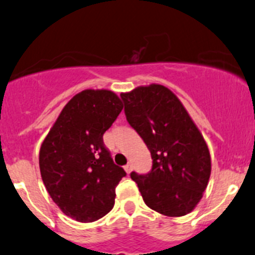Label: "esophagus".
I'll return each mask as SVG.
<instances>
[{"mask_svg": "<svg viewBox=\"0 0 255 255\" xmlns=\"http://www.w3.org/2000/svg\"><path fill=\"white\" fill-rule=\"evenodd\" d=\"M125 170L127 173H130V170H132V164L130 163H128V164L125 165Z\"/></svg>", "mask_w": 255, "mask_h": 255, "instance_id": "obj_1", "label": "esophagus"}]
</instances>
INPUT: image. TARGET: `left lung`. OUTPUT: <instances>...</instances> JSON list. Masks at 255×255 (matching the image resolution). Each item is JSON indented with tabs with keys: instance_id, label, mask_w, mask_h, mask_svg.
<instances>
[{
	"instance_id": "left-lung-1",
	"label": "left lung",
	"mask_w": 255,
	"mask_h": 255,
	"mask_svg": "<svg viewBox=\"0 0 255 255\" xmlns=\"http://www.w3.org/2000/svg\"><path fill=\"white\" fill-rule=\"evenodd\" d=\"M121 98L128 123L153 159L147 174L130 173L143 201L164 216H185L199 203L211 177V154L203 135L164 86H140L121 93Z\"/></svg>"
}]
</instances>
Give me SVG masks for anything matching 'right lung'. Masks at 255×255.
<instances>
[{
  "label": "right lung",
  "mask_w": 255,
  "mask_h": 255,
  "mask_svg": "<svg viewBox=\"0 0 255 255\" xmlns=\"http://www.w3.org/2000/svg\"><path fill=\"white\" fill-rule=\"evenodd\" d=\"M123 110L108 90H85L59 113L39 149L47 192L66 216L82 223L102 218L115 206L126 172L115 164L103 134Z\"/></svg>",
  "instance_id": "1"
}]
</instances>
